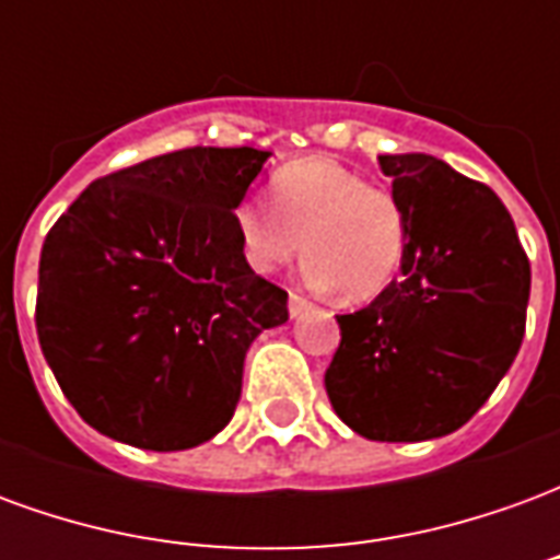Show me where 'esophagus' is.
I'll return each instance as SVG.
<instances>
[{
	"label": "esophagus",
	"mask_w": 560,
	"mask_h": 560,
	"mask_svg": "<svg viewBox=\"0 0 560 560\" xmlns=\"http://www.w3.org/2000/svg\"><path fill=\"white\" fill-rule=\"evenodd\" d=\"M308 308H312V303L305 300L303 293H291V300H288V312H291V317H303Z\"/></svg>",
	"instance_id": "34e87169"
}]
</instances>
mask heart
<instances>
[{
    "label": "heart",
    "mask_w": 560,
    "mask_h": 560,
    "mask_svg": "<svg viewBox=\"0 0 560 560\" xmlns=\"http://www.w3.org/2000/svg\"><path fill=\"white\" fill-rule=\"evenodd\" d=\"M245 267L269 276L293 257H308V279L345 300H372L399 276L408 219L393 188L365 183L329 159L281 167L267 197H245L233 215Z\"/></svg>",
    "instance_id": "b5f03b06"
}]
</instances>
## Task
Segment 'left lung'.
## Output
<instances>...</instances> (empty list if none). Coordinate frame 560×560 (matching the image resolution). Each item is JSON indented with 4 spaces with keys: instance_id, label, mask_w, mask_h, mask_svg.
<instances>
[{
    "instance_id": "obj_1",
    "label": "left lung",
    "mask_w": 560,
    "mask_h": 560,
    "mask_svg": "<svg viewBox=\"0 0 560 560\" xmlns=\"http://www.w3.org/2000/svg\"><path fill=\"white\" fill-rule=\"evenodd\" d=\"M405 207V279L339 315L324 384L369 441H429L480 411L525 336L530 264L506 207L422 152L381 155Z\"/></svg>"
}]
</instances>
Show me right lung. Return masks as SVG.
<instances>
[{
    "instance_id": "obj_1",
    "label": "right lung",
    "mask_w": 560,
    "mask_h": 560,
    "mask_svg": "<svg viewBox=\"0 0 560 560\" xmlns=\"http://www.w3.org/2000/svg\"><path fill=\"white\" fill-rule=\"evenodd\" d=\"M269 152L191 147L107 173L42 248L35 327L74 411L114 441L188 450L231 422L248 345L288 291L245 267L233 209Z\"/></svg>"
}]
</instances>
